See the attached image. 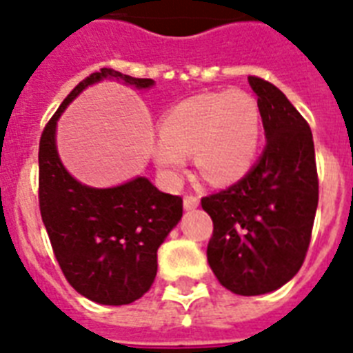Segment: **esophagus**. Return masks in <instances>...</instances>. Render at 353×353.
<instances>
[{
	"label": "esophagus",
	"instance_id": "34e87169",
	"mask_svg": "<svg viewBox=\"0 0 353 353\" xmlns=\"http://www.w3.org/2000/svg\"><path fill=\"white\" fill-rule=\"evenodd\" d=\"M183 206H185V210H194V208L199 206V197L185 196V199H183Z\"/></svg>",
	"mask_w": 353,
	"mask_h": 353
}]
</instances>
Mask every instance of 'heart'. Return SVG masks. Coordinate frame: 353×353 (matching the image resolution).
Returning a JSON list of instances; mask_svg holds the SVG:
<instances>
[{"mask_svg":"<svg viewBox=\"0 0 353 353\" xmlns=\"http://www.w3.org/2000/svg\"><path fill=\"white\" fill-rule=\"evenodd\" d=\"M259 132V107L245 90L188 97L161 117L154 161L168 179H176L185 168L186 154L194 152L205 179L236 181L254 161Z\"/></svg>","mask_w":353,"mask_h":353,"instance_id":"1","label":"heart"}]
</instances>
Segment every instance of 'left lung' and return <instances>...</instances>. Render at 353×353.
<instances>
[{
	"label": "left lung",
	"instance_id": "left-lung-1",
	"mask_svg": "<svg viewBox=\"0 0 353 353\" xmlns=\"http://www.w3.org/2000/svg\"><path fill=\"white\" fill-rule=\"evenodd\" d=\"M266 147L243 179L201 199L214 223L206 257L226 290L261 296L299 272L319 201L308 123L272 83L248 76Z\"/></svg>",
	"mask_w": 353,
	"mask_h": 353
}]
</instances>
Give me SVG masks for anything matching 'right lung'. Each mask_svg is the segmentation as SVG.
I'll return each instance as SVG.
<instances>
[{"label":"right lung","mask_w":353,"mask_h":353,"mask_svg":"<svg viewBox=\"0 0 353 353\" xmlns=\"http://www.w3.org/2000/svg\"><path fill=\"white\" fill-rule=\"evenodd\" d=\"M105 77L136 88L154 85L101 68L65 97L39 139V210L54 256L74 290L99 305L119 306L150 290L157 248L181 219L183 199L159 192L147 177L90 188L65 170L56 150L57 119L79 92Z\"/></svg>","instance_id":"right-lung-1"}]
</instances>
